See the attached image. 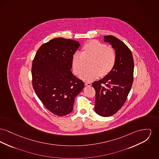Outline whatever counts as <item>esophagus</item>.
I'll list each match as a JSON object with an SVG mask.
<instances>
[{
	"mask_svg": "<svg viewBox=\"0 0 159 159\" xmlns=\"http://www.w3.org/2000/svg\"><path fill=\"white\" fill-rule=\"evenodd\" d=\"M84 84L86 86H91L92 84L91 82H84Z\"/></svg>",
	"mask_w": 159,
	"mask_h": 159,
	"instance_id": "34e87169",
	"label": "esophagus"
}]
</instances>
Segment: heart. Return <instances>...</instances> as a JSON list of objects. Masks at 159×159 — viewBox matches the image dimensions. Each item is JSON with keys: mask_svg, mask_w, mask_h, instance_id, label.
I'll return each instance as SVG.
<instances>
[{"mask_svg": "<svg viewBox=\"0 0 159 159\" xmlns=\"http://www.w3.org/2000/svg\"><path fill=\"white\" fill-rule=\"evenodd\" d=\"M92 58L90 69L82 72L85 59ZM116 60L115 50L97 40H91L82 47V52H75L72 56V66L75 75L86 81L97 79L100 75H108L113 68Z\"/></svg>", "mask_w": 159, "mask_h": 159, "instance_id": "b5f03b06", "label": "heart"}]
</instances>
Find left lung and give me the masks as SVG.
I'll return each instance as SVG.
<instances>
[{
  "instance_id": "8db88e82",
  "label": "left lung",
  "mask_w": 159,
  "mask_h": 159,
  "mask_svg": "<svg viewBox=\"0 0 159 159\" xmlns=\"http://www.w3.org/2000/svg\"><path fill=\"white\" fill-rule=\"evenodd\" d=\"M115 50L116 60L112 71L102 80L93 83L95 90L94 110L107 117L118 112L125 102L133 81L134 61L130 48L112 35L104 37Z\"/></svg>"
}]
</instances>
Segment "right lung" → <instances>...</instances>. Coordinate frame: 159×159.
I'll list each match as a JSON object with an SVG mask.
<instances>
[{"label":"right lung","instance_id":"obj_1","mask_svg":"<svg viewBox=\"0 0 159 159\" xmlns=\"http://www.w3.org/2000/svg\"><path fill=\"white\" fill-rule=\"evenodd\" d=\"M78 41L57 38L43 44L32 62V86L47 110L57 116L72 112L75 97L84 82L71 73L72 56L80 46Z\"/></svg>","mask_w":159,"mask_h":159}]
</instances>
